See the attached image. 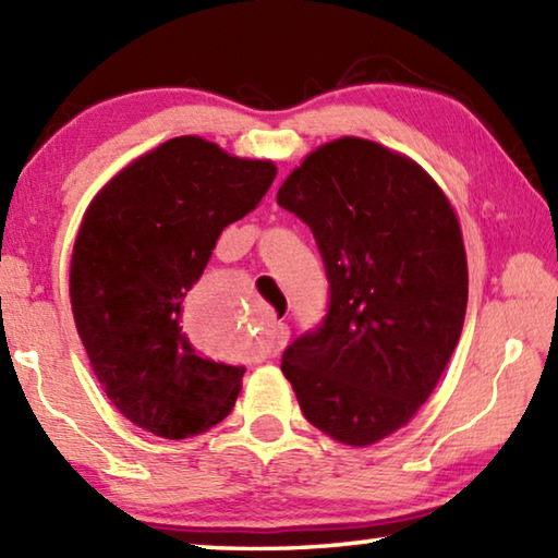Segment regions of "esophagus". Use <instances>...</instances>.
Masks as SVG:
<instances>
[{
	"label": "esophagus",
	"instance_id": "obj_1",
	"mask_svg": "<svg viewBox=\"0 0 558 558\" xmlns=\"http://www.w3.org/2000/svg\"><path fill=\"white\" fill-rule=\"evenodd\" d=\"M288 339H290V327L286 323H278L276 327H272V342H270L268 354L270 356H278L282 349H286Z\"/></svg>",
	"mask_w": 558,
	"mask_h": 558
}]
</instances>
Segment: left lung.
Returning <instances> with one entry per match:
<instances>
[{
    "label": "left lung",
    "mask_w": 558,
    "mask_h": 558,
    "mask_svg": "<svg viewBox=\"0 0 558 558\" xmlns=\"http://www.w3.org/2000/svg\"><path fill=\"white\" fill-rule=\"evenodd\" d=\"M278 204L310 226L329 282L323 323L280 369L315 428L372 446L411 421L460 339L468 260L456 211L418 165L359 137L310 155Z\"/></svg>",
    "instance_id": "obj_1"
}]
</instances>
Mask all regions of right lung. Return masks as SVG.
I'll return each mask as SVG.
<instances>
[{"label": "right lung", "mask_w": 558, "mask_h": 558, "mask_svg": "<svg viewBox=\"0 0 558 558\" xmlns=\"http://www.w3.org/2000/svg\"><path fill=\"white\" fill-rule=\"evenodd\" d=\"M276 174L184 135L122 169L83 216L75 329L108 399L159 438L196 436L233 409L245 369L194 352L182 305L221 231L256 209Z\"/></svg>", "instance_id": "add662e5"}]
</instances>
